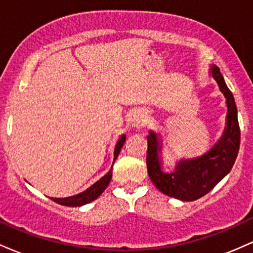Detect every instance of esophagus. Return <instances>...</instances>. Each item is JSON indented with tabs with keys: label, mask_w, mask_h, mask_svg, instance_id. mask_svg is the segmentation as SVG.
Masks as SVG:
<instances>
[{
	"label": "esophagus",
	"mask_w": 253,
	"mask_h": 253,
	"mask_svg": "<svg viewBox=\"0 0 253 253\" xmlns=\"http://www.w3.org/2000/svg\"><path fill=\"white\" fill-rule=\"evenodd\" d=\"M135 123H136V125L143 124V123H144V117H139V118H136V119H135Z\"/></svg>",
	"instance_id": "34e87169"
}]
</instances>
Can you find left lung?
<instances>
[{
	"mask_svg": "<svg viewBox=\"0 0 253 253\" xmlns=\"http://www.w3.org/2000/svg\"><path fill=\"white\" fill-rule=\"evenodd\" d=\"M211 75L225 95L228 110L225 133L210 152L193 161L179 162L175 172H163L158 159L157 135L150 132L147 136L146 165L151 181L165 195L182 201H194L210 193L231 171L239 152L240 128L233 94L217 66H213Z\"/></svg>",
	"mask_w": 253,
	"mask_h": 253,
	"instance_id": "left-lung-1",
	"label": "left lung"
}]
</instances>
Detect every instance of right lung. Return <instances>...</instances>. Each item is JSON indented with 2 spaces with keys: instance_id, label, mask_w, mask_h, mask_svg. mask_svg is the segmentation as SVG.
Here are the masks:
<instances>
[{
  "instance_id": "right-lung-1",
  "label": "right lung",
  "mask_w": 253,
  "mask_h": 253,
  "mask_svg": "<svg viewBox=\"0 0 253 253\" xmlns=\"http://www.w3.org/2000/svg\"><path fill=\"white\" fill-rule=\"evenodd\" d=\"M125 140H126V136L125 135H123L120 139H119L117 146H115V151H114V161L118 158V155H119V152H120L121 147H123ZM112 172H113V168L110 169V171L107 173L106 176L102 177L100 181L95 183L92 187H90L88 190H85L84 193L80 194V195L66 197V199H53V197H51V200H53V201L57 202L58 205L66 206V207H80V206L86 205V203L96 200L97 197L103 193L104 189L108 187L110 179H112Z\"/></svg>"
}]
</instances>
